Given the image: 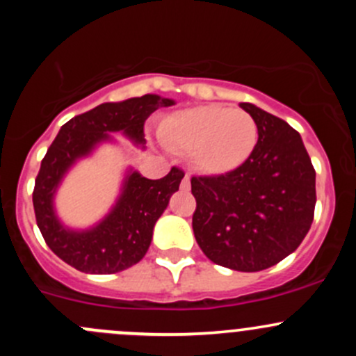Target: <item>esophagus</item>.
I'll list each match as a JSON object with an SVG mask.
<instances>
[{
    "mask_svg": "<svg viewBox=\"0 0 356 356\" xmlns=\"http://www.w3.org/2000/svg\"><path fill=\"white\" fill-rule=\"evenodd\" d=\"M181 188L184 189V191H189V189H191V179H189V175H184V179H182L181 182Z\"/></svg>",
    "mask_w": 356,
    "mask_h": 356,
    "instance_id": "34e87169",
    "label": "esophagus"
}]
</instances>
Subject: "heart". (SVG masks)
I'll return each instance as SVG.
<instances>
[{
	"instance_id": "obj_1",
	"label": "heart",
	"mask_w": 356,
	"mask_h": 356,
	"mask_svg": "<svg viewBox=\"0 0 356 356\" xmlns=\"http://www.w3.org/2000/svg\"><path fill=\"white\" fill-rule=\"evenodd\" d=\"M168 148L189 152L193 167L204 175H225L246 163L258 143L254 118L225 105H201L175 111L160 124Z\"/></svg>"
}]
</instances>
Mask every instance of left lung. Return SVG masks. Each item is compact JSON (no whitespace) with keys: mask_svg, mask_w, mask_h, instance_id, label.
<instances>
[{"mask_svg":"<svg viewBox=\"0 0 356 356\" xmlns=\"http://www.w3.org/2000/svg\"><path fill=\"white\" fill-rule=\"evenodd\" d=\"M239 106L257 122V148L231 174L191 179L193 231L213 264L258 272L284 260L310 231L315 170L288 122L251 103Z\"/></svg>","mask_w":356,"mask_h":356,"instance_id":"obj_1","label":"left lung"}]
</instances>
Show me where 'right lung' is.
Segmentation results:
<instances>
[{
  "label": "right lung",
  "mask_w": 356,
  "mask_h": 356,
  "mask_svg": "<svg viewBox=\"0 0 356 356\" xmlns=\"http://www.w3.org/2000/svg\"><path fill=\"white\" fill-rule=\"evenodd\" d=\"M174 99L145 95L117 103H103L70 118L42 158L35 177L34 203L38 227L56 257L86 274H115L132 267L148 251L153 229L179 191L184 172L172 167L165 177L146 179L132 167L125 168L120 193L108 213L89 227L63 224L56 213L55 196L75 163L89 158L102 145H117L111 134H122L138 148L146 149L145 122Z\"/></svg>",
  "instance_id": "1"
}]
</instances>
